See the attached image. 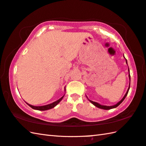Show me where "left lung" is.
<instances>
[{"instance_id": "1", "label": "left lung", "mask_w": 146, "mask_h": 146, "mask_svg": "<svg viewBox=\"0 0 146 146\" xmlns=\"http://www.w3.org/2000/svg\"><path fill=\"white\" fill-rule=\"evenodd\" d=\"M126 63L127 64V60H126ZM129 79H130L129 88V89H128V90H127V91L126 94H125V96H123V98H122V100H121L120 101V102H119L117 104H116L115 105H113V106H104V105H100L99 103H96V102H93V101H91V100H90V102L92 104H93V105H94V106H96V107H98V108H101V109H104V110H110V109L114 108H116V107H117L118 106L120 105L121 103H122L123 101L125 100V97L127 96V95L128 93H129V89H130V72H129Z\"/></svg>"}]
</instances>
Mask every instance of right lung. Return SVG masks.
<instances>
[{
	"label": "right lung",
	"mask_w": 146,
	"mask_h": 146,
	"mask_svg": "<svg viewBox=\"0 0 146 146\" xmlns=\"http://www.w3.org/2000/svg\"><path fill=\"white\" fill-rule=\"evenodd\" d=\"M64 96H62L60 99H59L58 100L56 101V102H53L51 104H49V105H44V106H32L31 105H28L32 108L33 109H35V110H41V111H43V110H49V109H51L53 108V107H55L57 104L60 102V101L62 100V98H64Z\"/></svg>",
	"instance_id": "right-lung-1"
}]
</instances>
